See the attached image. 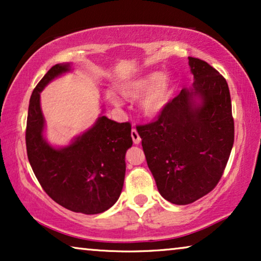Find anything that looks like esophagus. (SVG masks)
I'll return each mask as SVG.
<instances>
[{
    "mask_svg": "<svg viewBox=\"0 0 261 261\" xmlns=\"http://www.w3.org/2000/svg\"><path fill=\"white\" fill-rule=\"evenodd\" d=\"M130 134H132V139H133V142H134V144H135V145L140 144V141H141V138H140V135H139L138 130L135 129V128H133V129H132Z\"/></svg>",
    "mask_w": 261,
    "mask_h": 261,
    "instance_id": "34e87169",
    "label": "esophagus"
}]
</instances>
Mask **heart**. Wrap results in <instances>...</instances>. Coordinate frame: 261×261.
I'll use <instances>...</instances> for the list:
<instances>
[{
	"label": "heart",
	"instance_id": "obj_1",
	"mask_svg": "<svg viewBox=\"0 0 261 261\" xmlns=\"http://www.w3.org/2000/svg\"><path fill=\"white\" fill-rule=\"evenodd\" d=\"M121 94L129 99L141 98V110L146 116L160 115L169 105L173 94V82L166 73L151 72L134 78L121 87ZM110 101L119 105L120 99L110 95Z\"/></svg>",
	"mask_w": 261,
	"mask_h": 261
}]
</instances>
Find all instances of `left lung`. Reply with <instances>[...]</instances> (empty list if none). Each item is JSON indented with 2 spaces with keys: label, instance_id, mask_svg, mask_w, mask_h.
<instances>
[{
  "label": "left lung",
  "instance_id": "8db88e82",
  "mask_svg": "<svg viewBox=\"0 0 261 261\" xmlns=\"http://www.w3.org/2000/svg\"><path fill=\"white\" fill-rule=\"evenodd\" d=\"M194 90L181 89L154 121L137 127L160 195L190 204L219 183L234 144L227 81L204 60L189 57ZM202 99L195 106L192 98Z\"/></svg>",
  "mask_w": 261,
  "mask_h": 261
}]
</instances>
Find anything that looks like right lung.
<instances>
[{
	"instance_id": "1",
	"label": "right lung",
	"mask_w": 261,
	"mask_h": 261,
	"mask_svg": "<svg viewBox=\"0 0 261 261\" xmlns=\"http://www.w3.org/2000/svg\"><path fill=\"white\" fill-rule=\"evenodd\" d=\"M69 69V64H57L34 88L28 107L27 155L38 181L53 201L71 212L94 215L115 204L122 191L124 154L133 145L132 124L101 116L70 146L51 147L42 138L40 92Z\"/></svg>"
}]
</instances>
